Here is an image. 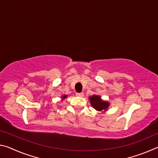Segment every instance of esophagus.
<instances>
[{"label": "esophagus", "mask_w": 158, "mask_h": 158, "mask_svg": "<svg viewBox=\"0 0 158 158\" xmlns=\"http://www.w3.org/2000/svg\"><path fill=\"white\" fill-rule=\"evenodd\" d=\"M76 95L79 96V97H83V96H84V93H77Z\"/></svg>", "instance_id": "obj_1"}]
</instances>
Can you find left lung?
I'll return each mask as SVG.
<instances>
[{
  "label": "left lung",
  "instance_id": "left-lung-1",
  "mask_svg": "<svg viewBox=\"0 0 158 158\" xmlns=\"http://www.w3.org/2000/svg\"><path fill=\"white\" fill-rule=\"evenodd\" d=\"M90 101L93 107L98 111H102L103 109L106 110L109 106V103L102 100L100 96L93 95L90 97Z\"/></svg>",
  "mask_w": 158,
  "mask_h": 158
}]
</instances>
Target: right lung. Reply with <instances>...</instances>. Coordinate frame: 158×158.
I'll use <instances>...</instances> for the list:
<instances>
[{
    "mask_svg": "<svg viewBox=\"0 0 158 158\" xmlns=\"http://www.w3.org/2000/svg\"><path fill=\"white\" fill-rule=\"evenodd\" d=\"M67 98V95H64V96H63V99H65V98Z\"/></svg>",
    "mask_w": 158,
    "mask_h": 158,
    "instance_id": "obj_1",
    "label": "right lung"
}]
</instances>
